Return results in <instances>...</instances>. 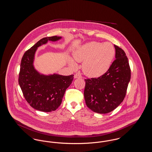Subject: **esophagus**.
<instances>
[{
  "mask_svg": "<svg viewBox=\"0 0 152 152\" xmlns=\"http://www.w3.org/2000/svg\"><path fill=\"white\" fill-rule=\"evenodd\" d=\"M82 76L79 75V74H75L74 75V78L75 79H77V78H81Z\"/></svg>",
  "mask_w": 152,
  "mask_h": 152,
  "instance_id": "34e87169",
  "label": "esophagus"
}]
</instances>
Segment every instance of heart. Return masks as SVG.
I'll use <instances>...</instances> for the list:
<instances>
[{
    "mask_svg": "<svg viewBox=\"0 0 152 152\" xmlns=\"http://www.w3.org/2000/svg\"><path fill=\"white\" fill-rule=\"evenodd\" d=\"M115 49L109 42L101 43L91 42L83 45L73 53V58L77 62H83L82 69L86 75L97 77L108 71L115 56ZM70 65L76 66L72 59L69 60Z\"/></svg>",
    "mask_w": 152,
    "mask_h": 152,
    "instance_id": "heart-1",
    "label": "heart"
}]
</instances>
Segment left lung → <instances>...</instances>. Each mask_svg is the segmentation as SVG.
<instances>
[{
    "label": "left lung",
    "mask_w": 152,
    "mask_h": 152,
    "mask_svg": "<svg viewBox=\"0 0 152 152\" xmlns=\"http://www.w3.org/2000/svg\"><path fill=\"white\" fill-rule=\"evenodd\" d=\"M116 59L108 71L97 78L85 79L84 92L87 107L94 112L105 114L123 102L130 81L131 73L125 52L114 45Z\"/></svg>",
    "instance_id": "left-lung-1"
}]
</instances>
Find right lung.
Wrapping results in <instances>:
<instances>
[{
	"mask_svg": "<svg viewBox=\"0 0 152 152\" xmlns=\"http://www.w3.org/2000/svg\"><path fill=\"white\" fill-rule=\"evenodd\" d=\"M61 37H44L26 51L21 60L19 84L23 96L29 105L44 112L54 111L60 105L67 88L71 85L73 75H44L34 68V60L37 48L48 41L55 42Z\"/></svg>",
	"mask_w": 152,
	"mask_h": 152,
	"instance_id": "add662e5",
	"label": "right lung"
}]
</instances>
